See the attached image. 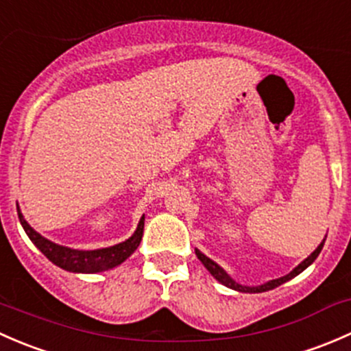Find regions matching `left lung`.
<instances>
[{
	"label": "left lung",
	"instance_id": "1",
	"mask_svg": "<svg viewBox=\"0 0 351 351\" xmlns=\"http://www.w3.org/2000/svg\"><path fill=\"white\" fill-rule=\"evenodd\" d=\"M323 244H324V241L321 243L319 246H317L316 250H314L313 253H311V256H307L306 260H304L302 263L299 265V267H295V268H293V270L290 271L289 275H285V277H282V278H277V280L267 282V284H265V285H260V287H244V285H239V284H236V282L232 280V278L229 277V275L226 274V271L222 270V268L219 267V265L215 263V261H212L210 258H207V256H205V254H202L200 251H198V250H195V254H197V256H198V260H200L202 263H204V267L207 268L208 271H210V274H212V277H214L215 280H219V282H221L222 285L229 287V289L239 290V292H251V293H256V292H267V290H271V289H275V287H278V285L285 284V282H287V280H290V278L297 277V275H299L300 271H304V270H306V268L309 267V265L313 263V261L316 260L317 256H319L321 250H323Z\"/></svg>",
	"mask_w": 351,
	"mask_h": 351
}]
</instances>
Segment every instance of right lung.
Returning <instances> with one entry per match:
<instances>
[{
  "instance_id": "obj_1",
  "label": "right lung",
  "mask_w": 351,
  "mask_h": 351,
  "mask_svg": "<svg viewBox=\"0 0 351 351\" xmlns=\"http://www.w3.org/2000/svg\"><path fill=\"white\" fill-rule=\"evenodd\" d=\"M19 217H20V222H22L25 232H27L28 238L32 239V243H34L35 246H37L38 250H40L42 253L52 261V263L64 268L67 271H74V274H97V271L110 270V268L120 265L137 250L141 239H143V231H144V217H143L139 221V226H137L132 238H129L127 241L115 244V246L104 247V250L80 251V250H71V247H66V246H59V244L42 238L37 231H34V229L28 226V222L25 221L20 210H19Z\"/></svg>"
}]
</instances>
